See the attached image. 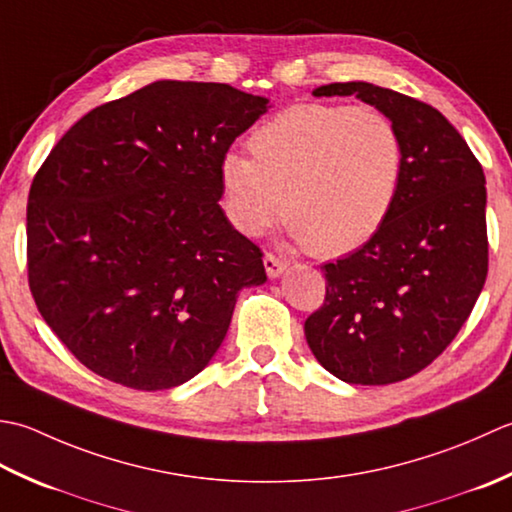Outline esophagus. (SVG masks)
Segmentation results:
<instances>
[{"mask_svg":"<svg viewBox=\"0 0 512 512\" xmlns=\"http://www.w3.org/2000/svg\"><path fill=\"white\" fill-rule=\"evenodd\" d=\"M263 263H265V271H267L269 278H278V276L285 271V267H287L285 260H280V258L274 256V254H265Z\"/></svg>","mask_w":512,"mask_h":512,"instance_id":"1","label":"esophagus"}]
</instances>
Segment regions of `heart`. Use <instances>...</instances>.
Listing matches in <instances>:
<instances>
[{
    "label": "heart",
    "mask_w": 512,
    "mask_h": 512,
    "mask_svg": "<svg viewBox=\"0 0 512 512\" xmlns=\"http://www.w3.org/2000/svg\"><path fill=\"white\" fill-rule=\"evenodd\" d=\"M252 159L227 152L221 190L229 221L258 236L280 210L316 256L356 252L380 232L398 201L404 145L378 108L296 103L249 134Z\"/></svg>",
    "instance_id": "obj_1"
}]
</instances>
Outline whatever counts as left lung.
<instances>
[{
  "mask_svg": "<svg viewBox=\"0 0 512 512\" xmlns=\"http://www.w3.org/2000/svg\"><path fill=\"white\" fill-rule=\"evenodd\" d=\"M349 95L398 125L404 176L380 232L322 265L327 294L305 320V338L342 382L391 384L429 367L482 294L486 179L462 134L429 103L364 81L314 90V97Z\"/></svg>",
  "mask_w": 512,
  "mask_h": 512,
  "instance_id": "left-lung-1",
  "label": "left lung"
}]
</instances>
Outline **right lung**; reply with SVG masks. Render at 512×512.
<instances>
[{
    "instance_id": "obj_1",
    "label": "right lung",
    "mask_w": 512,
    "mask_h": 512,
    "mask_svg": "<svg viewBox=\"0 0 512 512\" xmlns=\"http://www.w3.org/2000/svg\"><path fill=\"white\" fill-rule=\"evenodd\" d=\"M227 83L154 81L90 110L28 194V287L83 367L137 391L179 387L221 347L263 252L218 205L221 161L267 112Z\"/></svg>"
}]
</instances>
